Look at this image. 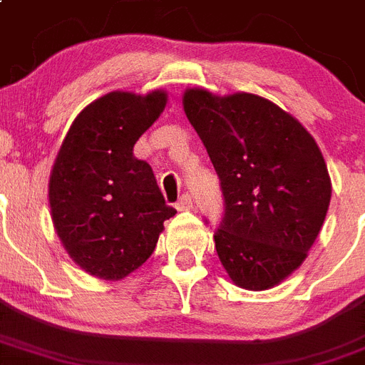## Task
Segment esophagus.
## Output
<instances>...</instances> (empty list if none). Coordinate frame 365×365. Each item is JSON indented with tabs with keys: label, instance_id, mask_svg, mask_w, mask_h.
Segmentation results:
<instances>
[{
	"label": "esophagus",
	"instance_id": "1",
	"mask_svg": "<svg viewBox=\"0 0 365 365\" xmlns=\"http://www.w3.org/2000/svg\"><path fill=\"white\" fill-rule=\"evenodd\" d=\"M192 204H195L192 196L191 195H183L182 198L176 202V209H180V211H187V209H192Z\"/></svg>",
	"mask_w": 365,
	"mask_h": 365
}]
</instances>
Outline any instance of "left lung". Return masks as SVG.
<instances>
[{
  "label": "left lung",
  "mask_w": 365,
  "mask_h": 365,
  "mask_svg": "<svg viewBox=\"0 0 365 365\" xmlns=\"http://www.w3.org/2000/svg\"><path fill=\"white\" fill-rule=\"evenodd\" d=\"M183 110L220 180L218 259L237 287L268 290L299 268L323 226L332 189L322 152L297 119L259 95L195 88Z\"/></svg>",
  "instance_id": "left-lung-1"
}]
</instances>
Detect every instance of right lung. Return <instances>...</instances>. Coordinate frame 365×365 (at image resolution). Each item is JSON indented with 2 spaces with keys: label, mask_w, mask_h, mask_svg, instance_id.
Returning <instances> with one entry per match:
<instances>
[{
  "label": "right lung",
  "mask_w": 365,
  "mask_h": 365,
  "mask_svg": "<svg viewBox=\"0 0 365 365\" xmlns=\"http://www.w3.org/2000/svg\"><path fill=\"white\" fill-rule=\"evenodd\" d=\"M167 103L165 91H112L73 121L49 180L53 224L69 257L95 277L119 281L156 248L165 204L152 167L134 145Z\"/></svg>",
  "instance_id": "add662e5"
}]
</instances>
